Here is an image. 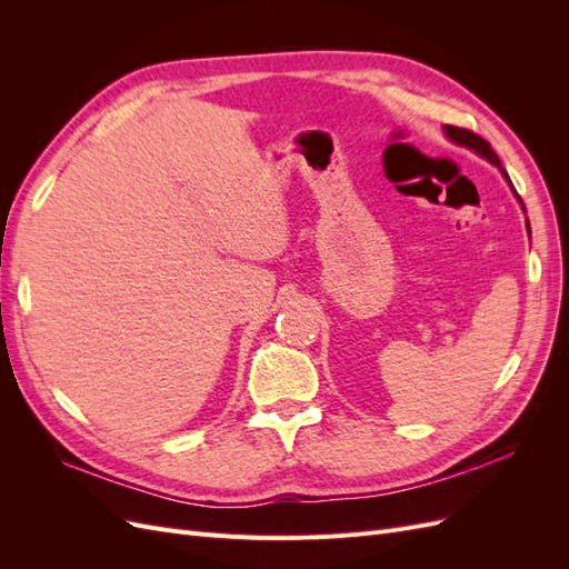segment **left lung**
<instances>
[{"instance_id": "left-lung-1", "label": "left lung", "mask_w": 569, "mask_h": 569, "mask_svg": "<svg viewBox=\"0 0 569 569\" xmlns=\"http://www.w3.org/2000/svg\"><path fill=\"white\" fill-rule=\"evenodd\" d=\"M443 132L451 137V140L456 142V144H462V147H468V149H475L477 153H481V157L485 159H489L498 170H501V173L506 176V180L510 182V178H508V173H506V168L501 166V161H498V157H496V151L491 149V144L485 140V137H479V134H475L472 130H468V128H456V126H446L443 128ZM518 194V192H515ZM518 199H520V194H518ZM520 203H522V199H520ZM525 209V206H522ZM527 226H529V220H527Z\"/></svg>"}]
</instances>
